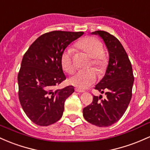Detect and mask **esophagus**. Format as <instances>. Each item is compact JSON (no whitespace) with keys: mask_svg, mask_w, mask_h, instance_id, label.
Segmentation results:
<instances>
[{"mask_svg":"<svg viewBox=\"0 0 150 150\" xmlns=\"http://www.w3.org/2000/svg\"><path fill=\"white\" fill-rule=\"evenodd\" d=\"M75 91L78 92V93H84V90H81V89H80V88H76L75 89Z\"/></svg>","mask_w":150,"mask_h":150,"instance_id":"obj_1","label":"esophagus"}]
</instances>
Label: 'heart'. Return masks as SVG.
I'll list each match as a JSON object with an SVG mask.
<instances>
[{
	"mask_svg": "<svg viewBox=\"0 0 150 150\" xmlns=\"http://www.w3.org/2000/svg\"><path fill=\"white\" fill-rule=\"evenodd\" d=\"M77 47L92 58V65L96 68L99 73H103L106 68L108 60L103 55L104 46L101 41L93 37H87L78 41ZM72 49L68 48L62 54L60 62L62 69L69 74H72L75 70L72 60ZM96 80V72L93 69L81 70L69 79V83L80 88H86L90 86Z\"/></svg>",
	"mask_w": 150,
	"mask_h": 150,
	"instance_id": "b5f03b06",
	"label": "heart"
}]
</instances>
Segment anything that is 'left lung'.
<instances>
[{
    "instance_id": "1",
    "label": "left lung",
    "mask_w": 150,
    "mask_h": 150,
    "mask_svg": "<svg viewBox=\"0 0 150 150\" xmlns=\"http://www.w3.org/2000/svg\"><path fill=\"white\" fill-rule=\"evenodd\" d=\"M91 34L103 39L109 54L105 76L95 88L107 98L103 100L102 95H94L93 103L83 110V117L94 125L109 127L120 119L129 104L134 83L132 68L126 51L115 36L102 30Z\"/></svg>"
}]
</instances>
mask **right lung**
Masks as SVG:
<instances>
[{
    "mask_svg": "<svg viewBox=\"0 0 150 150\" xmlns=\"http://www.w3.org/2000/svg\"><path fill=\"white\" fill-rule=\"evenodd\" d=\"M83 32L52 31L40 35L25 53L18 75V97L25 113L33 122L48 126L62 117L65 100L75 91L72 85L53 90L66 78L62 54Z\"/></svg>",
    "mask_w": 150,
    "mask_h": 150,
    "instance_id": "add662e5",
    "label": "right lung"
}]
</instances>
